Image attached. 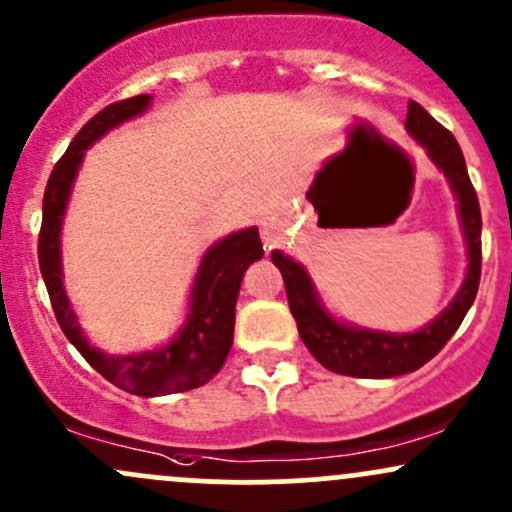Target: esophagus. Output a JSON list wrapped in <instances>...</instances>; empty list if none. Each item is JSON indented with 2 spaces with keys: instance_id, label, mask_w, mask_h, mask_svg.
Listing matches in <instances>:
<instances>
[{
  "instance_id": "1",
  "label": "esophagus",
  "mask_w": 512,
  "mask_h": 512,
  "mask_svg": "<svg viewBox=\"0 0 512 512\" xmlns=\"http://www.w3.org/2000/svg\"><path fill=\"white\" fill-rule=\"evenodd\" d=\"M261 239H263V244H266V249H273V246H276L278 239H280V232H278L276 224H273V222H263Z\"/></svg>"
}]
</instances>
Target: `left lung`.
I'll list each match as a JSON object with an SVG mask.
<instances>
[{
    "label": "left lung",
    "instance_id": "left-lung-1",
    "mask_svg": "<svg viewBox=\"0 0 512 512\" xmlns=\"http://www.w3.org/2000/svg\"><path fill=\"white\" fill-rule=\"evenodd\" d=\"M405 129L425 148L427 158L437 166L439 173H444L456 202H459L456 210H459L466 261H469L459 293L432 322L415 332H383V329H368L337 320L317 293V285L307 268L295 258L285 256L283 251L271 254V261L276 263L280 276H283L288 305L298 322L300 339L324 368L342 373V376L393 378L417 371L452 339L476 300L478 280H481V210H478L476 190L469 180V170H466L464 153L454 136L412 100L408 102Z\"/></svg>",
    "mask_w": 512,
    "mask_h": 512
}]
</instances>
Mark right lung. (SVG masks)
Here are the masks:
<instances>
[{"instance_id": "add662e5", "label": "right lung", "mask_w": 512, "mask_h": 512, "mask_svg": "<svg viewBox=\"0 0 512 512\" xmlns=\"http://www.w3.org/2000/svg\"><path fill=\"white\" fill-rule=\"evenodd\" d=\"M151 100V95H136L124 102H114L82 126L48 178L46 195H43V224L38 234L41 276L46 280L53 312L68 342L109 383L144 398L200 388L212 381V376H217L234 342V312L241 278L246 268L263 256L256 227L239 229L214 241L197 266L185 322L168 344L119 356L104 354L90 344L63 285V251H60L63 219L87 148L129 119L141 117L151 107Z\"/></svg>"}]
</instances>
